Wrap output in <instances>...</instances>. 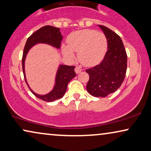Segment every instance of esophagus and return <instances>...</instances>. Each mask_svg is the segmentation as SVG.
Returning <instances> with one entry per match:
<instances>
[{
  "instance_id": "34e87169",
  "label": "esophagus",
  "mask_w": 151,
  "mask_h": 151,
  "mask_svg": "<svg viewBox=\"0 0 151 151\" xmlns=\"http://www.w3.org/2000/svg\"><path fill=\"white\" fill-rule=\"evenodd\" d=\"M75 73H76V74H79V73H81V72L82 71V69L80 67H78V66H76V67L75 68Z\"/></svg>"
}]
</instances>
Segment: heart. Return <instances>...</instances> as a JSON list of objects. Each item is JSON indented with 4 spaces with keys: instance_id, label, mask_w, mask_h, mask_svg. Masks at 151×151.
Segmentation results:
<instances>
[{
    "instance_id": "heart-1",
    "label": "heart",
    "mask_w": 151,
    "mask_h": 151,
    "mask_svg": "<svg viewBox=\"0 0 151 151\" xmlns=\"http://www.w3.org/2000/svg\"><path fill=\"white\" fill-rule=\"evenodd\" d=\"M68 46H63L64 55L70 59L78 53V60L87 66L96 65L103 60L107 50V38L104 33L91 29L75 31L68 36Z\"/></svg>"
}]
</instances>
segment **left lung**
<instances>
[{
	"label": "left lung",
	"instance_id": "1",
	"mask_svg": "<svg viewBox=\"0 0 151 151\" xmlns=\"http://www.w3.org/2000/svg\"><path fill=\"white\" fill-rule=\"evenodd\" d=\"M107 40V51L100 64L86 70L90 76L86 88L95 97H106L115 92L125 78L127 55L118 34L103 25H99Z\"/></svg>",
	"mask_w": 151,
	"mask_h": 151
}]
</instances>
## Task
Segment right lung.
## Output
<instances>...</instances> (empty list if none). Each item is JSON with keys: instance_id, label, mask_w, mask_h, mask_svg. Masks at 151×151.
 <instances>
[{"instance_id": "1", "label": "right lung", "mask_w": 151, "mask_h": 151, "mask_svg": "<svg viewBox=\"0 0 151 151\" xmlns=\"http://www.w3.org/2000/svg\"><path fill=\"white\" fill-rule=\"evenodd\" d=\"M63 36L59 31V28L52 26H44L35 33H33L28 39H27L26 44H25L24 51L22 59V70L24 74V80L28 86L29 90L38 99L43 100L46 102H52L57 99H61L66 91L68 84L73 78L76 76L75 72V66H70V65H59L58 70H57L56 78H55V85L53 90L50 93L45 95H39L35 93L31 89L29 88L28 83L27 82L26 76L24 73V61L26 58L27 52L30 50L33 46L37 43H44L50 44L57 48H59L61 46V42L62 40Z\"/></svg>"}]
</instances>
